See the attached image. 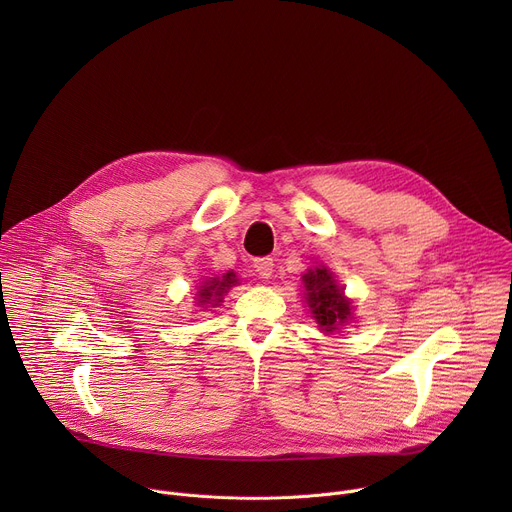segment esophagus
<instances>
[{"label":"esophagus","instance_id":"esophagus-1","mask_svg":"<svg viewBox=\"0 0 512 512\" xmlns=\"http://www.w3.org/2000/svg\"><path fill=\"white\" fill-rule=\"evenodd\" d=\"M255 271L261 279H269L271 273H273V259L271 257H261V259H255Z\"/></svg>","mask_w":512,"mask_h":512}]
</instances>
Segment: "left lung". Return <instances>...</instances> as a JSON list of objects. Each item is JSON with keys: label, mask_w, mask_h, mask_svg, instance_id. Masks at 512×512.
<instances>
[{"label": "left lung", "mask_w": 512, "mask_h": 512, "mask_svg": "<svg viewBox=\"0 0 512 512\" xmlns=\"http://www.w3.org/2000/svg\"><path fill=\"white\" fill-rule=\"evenodd\" d=\"M306 287V302L312 318L318 322L324 334L340 330L352 318V304L344 298V287H340L332 271L324 265L308 269L302 275Z\"/></svg>", "instance_id": "8db88e82"}]
</instances>
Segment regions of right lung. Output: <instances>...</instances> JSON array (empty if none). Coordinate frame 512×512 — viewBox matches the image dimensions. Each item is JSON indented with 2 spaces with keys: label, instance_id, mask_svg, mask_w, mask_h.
<instances>
[{
  "label": "right lung",
  "instance_id": "obj_1",
  "mask_svg": "<svg viewBox=\"0 0 512 512\" xmlns=\"http://www.w3.org/2000/svg\"><path fill=\"white\" fill-rule=\"evenodd\" d=\"M239 279L233 271L225 273L223 277H208L206 281H202V285L198 287V306H218L223 302V296L227 294V291L237 285Z\"/></svg>",
  "mask_w": 512,
  "mask_h": 512
}]
</instances>
